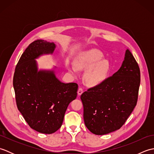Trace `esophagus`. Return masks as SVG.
I'll use <instances>...</instances> for the list:
<instances>
[{"mask_svg":"<svg viewBox=\"0 0 154 154\" xmlns=\"http://www.w3.org/2000/svg\"><path fill=\"white\" fill-rule=\"evenodd\" d=\"M83 93V90L81 87L79 88V89H78V91H77V93H78V95L80 96L81 95V94H82Z\"/></svg>","mask_w":154,"mask_h":154,"instance_id":"34e87169","label":"esophagus"}]
</instances>
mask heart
I'll return each instance as SVG.
<instances>
[{
  "mask_svg": "<svg viewBox=\"0 0 154 154\" xmlns=\"http://www.w3.org/2000/svg\"><path fill=\"white\" fill-rule=\"evenodd\" d=\"M99 50H91L81 54L69 69L73 73L79 70H88L84 77L85 83L90 87H97L104 82L110 72L111 67Z\"/></svg>",
  "mask_w": 154,
  "mask_h": 154,
  "instance_id": "heart-1",
  "label": "heart"
}]
</instances>
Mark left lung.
I'll return each instance as SVG.
<instances>
[{
	"instance_id": "left-lung-1",
	"label": "left lung",
	"mask_w": 154,
	"mask_h": 154,
	"mask_svg": "<svg viewBox=\"0 0 154 154\" xmlns=\"http://www.w3.org/2000/svg\"><path fill=\"white\" fill-rule=\"evenodd\" d=\"M140 71L129 50L119 71L100 85L81 96L86 127L96 135L120 129L134 109L138 100Z\"/></svg>"
}]
</instances>
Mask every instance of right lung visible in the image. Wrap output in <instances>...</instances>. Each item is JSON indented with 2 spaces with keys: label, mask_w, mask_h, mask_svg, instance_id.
Instances as JSON below:
<instances>
[{
  "label": "right lung",
  "mask_w": 154,
  "mask_h": 154,
  "mask_svg": "<svg viewBox=\"0 0 154 154\" xmlns=\"http://www.w3.org/2000/svg\"><path fill=\"white\" fill-rule=\"evenodd\" d=\"M53 42L37 40L21 55L13 77L18 110L31 128L43 134L54 133L61 126L67 108L77 97L78 85L63 83L54 70H38L35 59L52 54Z\"/></svg>",
  "instance_id": "obj_1"
}]
</instances>
